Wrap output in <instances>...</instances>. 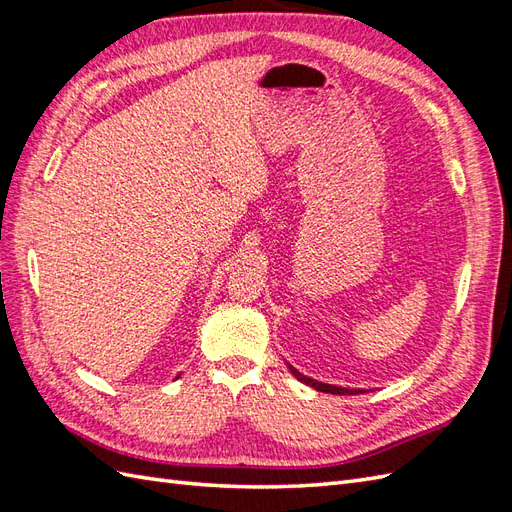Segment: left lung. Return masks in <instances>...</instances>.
I'll return each mask as SVG.
<instances>
[{"instance_id":"left-lung-1","label":"left lung","mask_w":512,"mask_h":512,"mask_svg":"<svg viewBox=\"0 0 512 512\" xmlns=\"http://www.w3.org/2000/svg\"><path fill=\"white\" fill-rule=\"evenodd\" d=\"M288 369H290V374H292L294 378H297L299 382H303V384H307V386H312V389L322 391V393H331V395H359V393H365L363 389H344V386L324 384V382H318V380H314V378H307V376L301 374V371L294 369L292 365H288Z\"/></svg>"}]
</instances>
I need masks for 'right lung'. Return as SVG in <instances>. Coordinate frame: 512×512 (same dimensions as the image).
<instances>
[{
	"mask_svg": "<svg viewBox=\"0 0 512 512\" xmlns=\"http://www.w3.org/2000/svg\"><path fill=\"white\" fill-rule=\"evenodd\" d=\"M177 378H179V376H177Z\"/></svg>",
	"mask_w": 512,
	"mask_h": 512,
	"instance_id": "obj_1",
	"label": "right lung"
}]
</instances>
